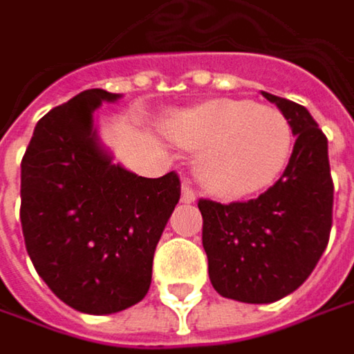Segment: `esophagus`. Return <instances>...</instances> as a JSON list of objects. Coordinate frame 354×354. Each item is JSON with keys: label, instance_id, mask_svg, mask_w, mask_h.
<instances>
[{"label": "esophagus", "instance_id": "1", "mask_svg": "<svg viewBox=\"0 0 354 354\" xmlns=\"http://www.w3.org/2000/svg\"><path fill=\"white\" fill-rule=\"evenodd\" d=\"M195 199H197L195 191L191 189L189 183L185 181V183H183V187H181V201H183V203H195Z\"/></svg>", "mask_w": 354, "mask_h": 354}]
</instances>
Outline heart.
I'll return each instance as SVG.
<instances>
[{
  "mask_svg": "<svg viewBox=\"0 0 354 354\" xmlns=\"http://www.w3.org/2000/svg\"><path fill=\"white\" fill-rule=\"evenodd\" d=\"M165 135L175 145L199 151L197 181L217 197L236 199L272 185L292 153L286 116L250 100L214 98L171 113Z\"/></svg>",
  "mask_w": 354,
  "mask_h": 354,
  "instance_id": "b5f03b06",
  "label": "heart"
}]
</instances>
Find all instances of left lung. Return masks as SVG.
<instances>
[{"mask_svg": "<svg viewBox=\"0 0 354 354\" xmlns=\"http://www.w3.org/2000/svg\"><path fill=\"white\" fill-rule=\"evenodd\" d=\"M296 137L282 177L260 197L221 205L199 201L203 250L217 294L248 304L288 296L313 274L333 225L328 140L304 106L262 92Z\"/></svg>", "mask_w": 354, "mask_h": 354, "instance_id": "8db88e82", "label": "left lung"}]
</instances>
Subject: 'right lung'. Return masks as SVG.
I'll return each instance as SVG.
<instances>
[{
  "label": "right lung",
  "mask_w": 354,
  "mask_h": 354,
  "mask_svg": "<svg viewBox=\"0 0 354 354\" xmlns=\"http://www.w3.org/2000/svg\"><path fill=\"white\" fill-rule=\"evenodd\" d=\"M120 94L90 88L39 118L21 159V230L30 260L64 304L114 315L140 302L181 185L114 163L94 111Z\"/></svg>",
  "instance_id": "right-lung-1"
}]
</instances>
